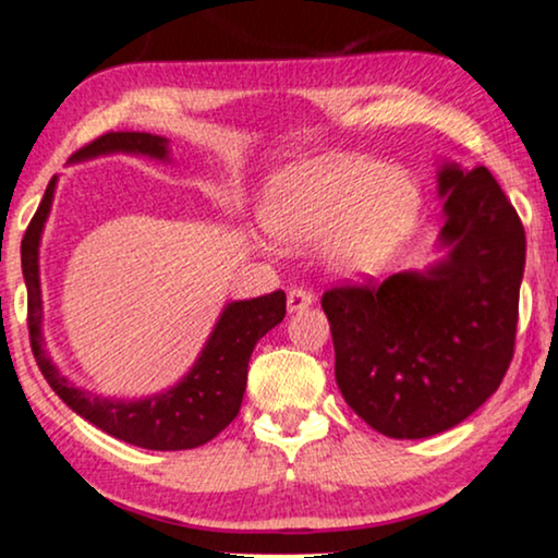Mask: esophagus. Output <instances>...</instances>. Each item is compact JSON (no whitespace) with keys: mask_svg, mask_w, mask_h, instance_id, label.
<instances>
[{"mask_svg":"<svg viewBox=\"0 0 558 558\" xmlns=\"http://www.w3.org/2000/svg\"><path fill=\"white\" fill-rule=\"evenodd\" d=\"M313 292H307V290H290V294H287V307H290V313H302V311H307V307L313 305Z\"/></svg>","mask_w":558,"mask_h":558,"instance_id":"1","label":"esophagus"}]
</instances>
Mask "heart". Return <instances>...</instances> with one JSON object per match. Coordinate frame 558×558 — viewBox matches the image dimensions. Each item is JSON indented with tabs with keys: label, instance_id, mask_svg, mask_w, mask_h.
<instances>
[{
	"label": "heart",
	"instance_id": "b5f03b06",
	"mask_svg": "<svg viewBox=\"0 0 558 558\" xmlns=\"http://www.w3.org/2000/svg\"><path fill=\"white\" fill-rule=\"evenodd\" d=\"M422 191L403 170L367 157L336 155L294 165L274 181L260 211L284 251L323 243V260L343 279L380 274L414 235Z\"/></svg>",
	"mask_w": 558,
	"mask_h": 558
}]
</instances>
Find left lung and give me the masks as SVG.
<instances>
[{"instance_id": "8db88e82", "label": "left lung", "mask_w": 558, "mask_h": 558, "mask_svg": "<svg viewBox=\"0 0 558 558\" xmlns=\"http://www.w3.org/2000/svg\"><path fill=\"white\" fill-rule=\"evenodd\" d=\"M442 227L435 264L380 287L323 294L343 401L393 439L452 429L510 367L525 271V230L481 165H437Z\"/></svg>"}]
</instances>
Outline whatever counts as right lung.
<instances>
[{
	"label": "right lung",
	"instance_id": "right-lung-1",
	"mask_svg": "<svg viewBox=\"0 0 558 558\" xmlns=\"http://www.w3.org/2000/svg\"><path fill=\"white\" fill-rule=\"evenodd\" d=\"M106 155H134L170 162V142L147 132H111L74 153L69 157V165ZM57 183L59 175H53L20 245L27 287V328H31V347L40 373L74 414L116 439L144 450H191L206 445L238 416L247 383V362L260 336L284 320L287 294L279 290L264 298L227 302L189 373L162 393L123 401V398H106L77 388L66 375L59 373L44 339L40 238L51 215Z\"/></svg>",
	"mask_w": 558,
	"mask_h": 558
}]
</instances>
